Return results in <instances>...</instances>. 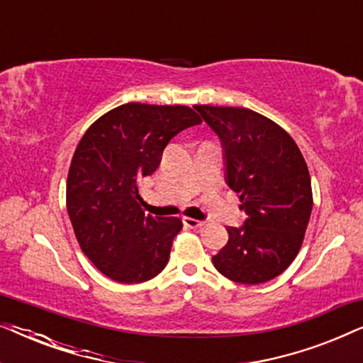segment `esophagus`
Here are the masks:
<instances>
[{"instance_id": "esophagus-1", "label": "esophagus", "mask_w": 363, "mask_h": 363, "mask_svg": "<svg viewBox=\"0 0 363 363\" xmlns=\"http://www.w3.org/2000/svg\"><path fill=\"white\" fill-rule=\"evenodd\" d=\"M183 225H185L186 228H201L203 225H205V221H200V220H195V218L185 216V218H183Z\"/></svg>"}]
</instances>
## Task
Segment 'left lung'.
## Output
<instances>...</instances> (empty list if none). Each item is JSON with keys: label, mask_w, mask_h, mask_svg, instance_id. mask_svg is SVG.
Returning <instances> with one entry per match:
<instances>
[{"label": "left lung", "mask_w": 363, "mask_h": 363, "mask_svg": "<svg viewBox=\"0 0 363 363\" xmlns=\"http://www.w3.org/2000/svg\"><path fill=\"white\" fill-rule=\"evenodd\" d=\"M220 137L225 178L247 218L228 226L213 264L240 284H261L284 272L299 252L312 211V186L299 147L284 128L242 107L195 106Z\"/></svg>", "instance_id": "1"}]
</instances>
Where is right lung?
<instances>
[{
    "label": "right lung",
    "mask_w": 363,
    "mask_h": 363,
    "mask_svg": "<svg viewBox=\"0 0 363 363\" xmlns=\"http://www.w3.org/2000/svg\"><path fill=\"white\" fill-rule=\"evenodd\" d=\"M198 123L190 107L130 102L84 133L69 168L67 213L82 252L102 274L135 284L167 266L182 220L145 215L138 183L157 170L168 142Z\"/></svg>",
    "instance_id": "add662e5"
}]
</instances>
